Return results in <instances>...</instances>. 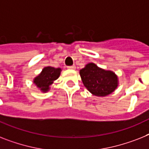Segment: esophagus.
Segmentation results:
<instances>
[{
  "label": "esophagus",
  "mask_w": 149,
  "mask_h": 149,
  "mask_svg": "<svg viewBox=\"0 0 149 149\" xmlns=\"http://www.w3.org/2000/svg\"><path fill=\"white\" fill-rule=\"evenodd\" d=\"M68 69H75L76 68V67H75V65H72V66H68Z\"/></svg>",
  "instance_id": "34e87169"
}]
</instances>
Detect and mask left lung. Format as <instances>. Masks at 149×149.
I'll use <instances>...</instances> for the list:
<instances>
[{"instance_id": "obj_1", "label": "left lung", "mask_w": 149, "mask_h": 149, "mask_svg": "<svg viewBox=\"0 0 149 149\" xmlns=\"http://www.w3.org/2000/svg\"><path fill=\"white\" fill-rule=\"evenodd\" d=\"M84 85L93 95L106 97L119 85L118 77L113 72L103 69L94 63H88L80 70Z\"/></svg>"}]
</instances>
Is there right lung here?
Segmentation results:
<instances>
[{
  "label": "right lung",
  "mask_w": 149,
  "mask_h": 149,
  "mask_svg": "<svg viewBox=\"0 0 149 149\" xmlns=\"http://www.w3.org/2000/svg\"><path fill=\"white\" fill-rule=\"evenodd\" d=\"M61 69L60 68H55L47 66L42 69L40 74H38L33 79V84L42 92L46 93L49 91L50 85L53 83L54 81L57 80L61 74Z\"/></svg>",
  "instance_id": "1"
}]
</instances>
